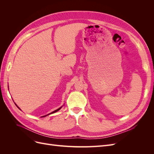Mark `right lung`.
Listing matches in <instances>:
<instances>
[{
	"label": "right lung",
	"instance_id": "obj_1",
	"mask_svg": "<svg viewBox=\"0 0 154 154\" xmlns=\"http://www.w3.org/2000/svg\"><path fill=\"white\" fill-rule=\"evenodd\" d=\"M15 105H16V104H15ZM17 106L18 107V109H20V108H19V107H18V106L17 105ZM61 108H62V106H61V107H60V108H59V109H57V110H54V111L52 112H51L50 114H48V115H45V116H42V117H45V116H48V115H49V114H53V113H55V112H57V111H58V110H60V109H61Z\"/></svg>",
	"mask_w": 154,
	"mask_h": 154
}]
</instances>
